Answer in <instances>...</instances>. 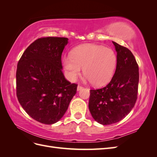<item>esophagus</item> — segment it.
I'll use <instances>...</instances> for the list:
<instances>
[{"instance_id": "34e87169", "label": "esophagus", "mask_w": 157, "mask_h": 157, "mask_svg": "<svg viewBox=\"0 0 157 157\" xmlns=\"http://www.w3.org/2000/svg\"><path fill=\"white\" fill-rule=\"evenodd\" d=\"M83 88V86H81V85H78V86H77V90L78 91H79V90H82Z\"/></svg>"}]
</instances>
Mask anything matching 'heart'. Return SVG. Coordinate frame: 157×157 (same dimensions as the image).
I'll return each mask as SVG.
<instances>
[{
	"instance_id": "1",
	"label": "heart",
	"mask_w": 157,
	"mask_h": 157,
	"mask_svg": "<svg viewBox=\"0 0 157 157\" xmlns=\"http://www.w3.org/2000/svg\"><path fill=\"white\" fill-rule=\"evenodd\" d=\"M63 63L67 78L75 81L84 67L85 78L96 86L108 83L115 73L117 63L115 52L109 48L85 44L75 48L71 55L64 56Z\"/></svg>"
}]
</instances>
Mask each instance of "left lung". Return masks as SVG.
<instances>
[{
  "instance_id": "1",
  "label": "left lung",
  "mask_w": 157,
  "mask_h": 157,
  "mask_svg": "<svg viewBox=\"0 0 157 157\" xmlns=\"http://www.w3.org/2000/svg\"><path fill=\"white\" fill-rule=\"evenodd\" d=\"M117 52L115 73L106 86L90 90L89 110L103 125L121 121L134 107L137 98L139 67L132 52L113 42Z\"/></svg>"
}]
</instances>
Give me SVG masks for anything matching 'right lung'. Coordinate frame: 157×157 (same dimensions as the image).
I'll use <instances>...</instances> for the list:
<instances>
[{"instance_id": "obj_1", "label": "right lung", "mask_w": 157, "mask_h": 157, "mask_svg": "<svg viewBox=\"0 0 157 157\" xmlns=\"http://www.w3.org/2000/svg\"><path fill=\"white\" fill-rule=\"evenodd\" d=\"M68 39L48 36L27 47L18 61L16 95L25 112L45 124L59 121L77 93L62 72L61 54Z\"/></svg>"}]
</instances>
